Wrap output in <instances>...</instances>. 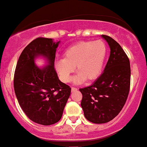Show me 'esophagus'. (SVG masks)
Segmentation results:
<instances>
[{"mask_svg":"<svg viewBox=\"0 0 147 147\" xmlns=\"http://www.w3.org/2000/svg\"><path fill=\"white\" fill-rule=\"evenodd\" d=\"M77 90H78V88H74V87H72V88H71V91H72V92H75V91H77Z\"/></svg>","mask_w":147,"mask_h":147,"instance_id":"34e87169","label":"esophagus"}]
</instances>
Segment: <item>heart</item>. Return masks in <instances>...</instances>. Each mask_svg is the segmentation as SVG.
<instances>
[{
  "instance_id": "b5f03b06",
  "label": "heart",
  "mask_w": 147,
  "mask_h": 147,
  "mask_svg": "<svg viewBox=\"0 0 147 147\" xmlns=\"http://www.w3.org/2000/svg\"><path fill=\"white\" fill-rule=\"evenodd\" d=\"M107 53V47L102 40L81 41L69 47L63 59L55 63V69L59 77L65 83L71 80L75 66L78 74L73 81L79 84L86 79L93 81L98 78L102 70Z\"/></svg>"
}]
</instances>
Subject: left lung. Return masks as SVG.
Returning <instances> with one entry per match:
<instances>
[{"label": "left lung", "mask_w": 147, "mask_h": 147, "mask_svg": "<svg viewBox=\"0 0 147 147\" xmlns=\"http://www.w3.org/2000/svg\"><path fill=\"white\" fill-rule=\"evenodd\" d=\"M102 37L110 49L104 71L92 85L79 89L84 117L95 124L113 120L125 106L130 89V62L127 55L112 37Z\"/></svg>", "instance_id": "obj_1"}]
</instances>
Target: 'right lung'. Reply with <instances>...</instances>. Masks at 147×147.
Here are the masks:
<instances>
[{"label": "right lung", "mask_w": 147, "mask_h": 147, "mask_svg": "<svg viewBox=\"0 0 147 147\" xmlns=\"http://www.w3.org/2000/svg\"><path fill=\"white\" fill-rule=\"evenodd\" d=\"M60 41L38 37L20 55L14 76V89L26 115L42 125L55 124L63 116L71 88L59 81L55 69L56 49ZM46 59L47 65L39 67L35 59Z\"/></svg>", "instance_id": "add662e5"}]
</instances>
